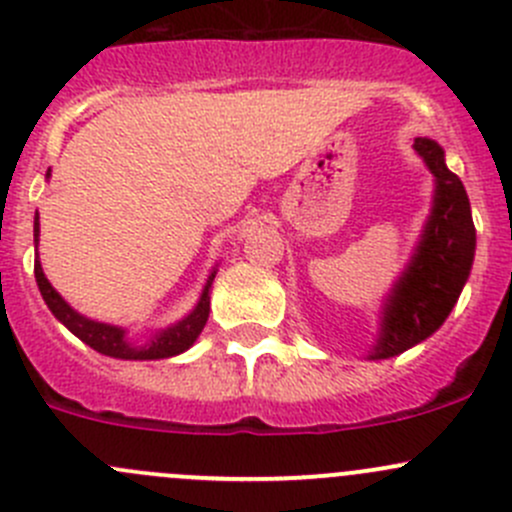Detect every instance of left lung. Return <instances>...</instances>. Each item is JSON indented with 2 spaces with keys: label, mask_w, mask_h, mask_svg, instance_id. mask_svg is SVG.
<instances>
[{
  "label": "left lung",
  "mask_w": 512,
  "mask_h": 512,
  "mask_svg": "<svg viewBox=\"0 0 512 512\" xmlns=\"http://www.w3.org/2000/svg\"><path fill=\"white\" fill-rule=\"evenodd\" d=\"M414 151L436 178L433 208L414 257L386 297L369 359H389L431 337L461 297L476 255V227L461 178L448 170L443 148L431 138H416Z\"/></svg>",
  "instance_id": "8db88e82"
}]
</instances>
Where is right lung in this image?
<instances>
[{
    "label": "right lung",
    "instance_id": "add662e5",
    "mask_svg": "<svg viewBox=\"0 0 512 512\" xmlns=\"http://www.w3.org/2000/svg\"><path fill=\"white\" fill-rule=\"evenodd\" d=\"M49 175L51 170L46 173V178H49ZM34 245H39V213L34 215ZM34 275L46 307L51 309V314H54V317L59 319L71 334H76L81 342L89 344V347L96 349L98 354L113 356V359H133V361L168 359V356L183 354L185 349L193 347V342L200 337L205 322H208L210 287H213V280H215V270H213L210 272L208 282H205L198 304H195V309L188 314V317H183L178 324H173V327L160 329V332L153 334L143 347H133V344L126 339V329L113 327V324L94 322V319L84 317V314H79L76 309H71L69 304L64 302V297H61V294L51 287V282L44 277L39 257H36L34 262Z\"/></svg>",
    "mask_w": 512,
    "mask_h": 512
}]
</instances>
